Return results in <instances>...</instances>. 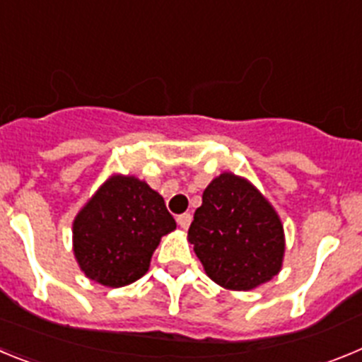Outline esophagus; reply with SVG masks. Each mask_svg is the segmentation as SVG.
<instances>
[{
    "mask_svg": "<svg viewBox=\"0 0 362 362\" xmlns=\"http://www.w3.org/2000/svg\"><path fill=\"white\" fill-rule=\"evenodd\" d=\"M190 223H192V216L188 212H185V214H181V216H177V225L181 226V228H183V230H187L188 226H190Z\"/></svg>",
    "mask_w": 362,
    "mask_h": 362,
    "instance_id": "obj_1",
    "label": "esophagus"
}]
</instances>
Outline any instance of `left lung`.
Returning a JSON list of instances; mask_svg holds the SVG:
<instances>
[{"mask_svg":"<svg viewBox=\"0 0 362 362\" xmlns=\"http://www.w3.org/2000/svg\"><path fill=\"white\" fill-rule=\"evenodd\" d=\"M188 241L206 276L223 288H257L283 267L279 216L250 181L232 172L221 174L204 188Z\"/></svg>","mask_w":362,"mask_h":362,"instance_id":"obj_1","label":"left lung"}]
</instances>
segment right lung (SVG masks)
<instances>
[{
  "instance_id": "right-lung-1",
  "label": "right lung",
  "mask_w": 362,
  "mask_h": 362,
  "mask_svg": "<svg viewBox=\"0 0 362 362\" xmlns=\"http://www.w3.org/2000/svg\"><path fill=\"white\" fill-rule=\"evenodd\" d=\"M172 230L175 221L158 192L134 175H112L74 219V255L88 279L119 288L145 276Z\"/></svg>"
}]
</instances>
